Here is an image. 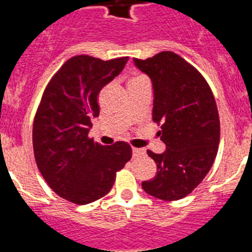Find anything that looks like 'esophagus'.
Masks as SVG:
<instances>
[{"label": "esophagus", "instance_id": "1", "mask_svg": "<svg viewBox=\"0 0 252 252\" xmlns=\"http://www.w3.org/2000/svg\"><path fill=\"white\" fill-rule=\"evenodd\" d=\"M132 154H133V157H139V155H144V154H145V150H144V149L133 148L132 149Z\"/></svg>", "mask_w": 252, "mask_h": 252}]
</instances>
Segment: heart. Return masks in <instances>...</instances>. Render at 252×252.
<instances>
[{
	"mask_svg": "<svg viewBox=\"0 0 252 252\" xmlns=\"http://www.w3.org/2000/svg\"><path fill=\"white\" fill-rule=\"evenodd\" d=\"M140 78H142V75H137V77H133L132 79H131L130 82H132V81H136V79H140Z\"/></svg>",
	"mask_w": 252,
	"mask_h": 252,
	"instance_id": "heart-1",
	"label": "heart"
}]
</instances>
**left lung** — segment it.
Masks as SVG:
<instances>
[{
    "label": "left lung",
    "mask_w": 252,
    "mask_h": 252,
    "mask_svg": "<svg viewBox=\"0 0 252 252\" xmlns=\"http://www.w3.org/2000/svg\"><path fill=\"white\" fill-rule=\"evenodd\" d=\"M133 63L154 87L153 121L166 146L162 154L148 150L157 175L142 182L148 194L178 201L194 190L212 168L220 144V116L203 75L173 51H161Z\"/></svg>",
    "instance_id": "8db88e82"
}]
</instances>
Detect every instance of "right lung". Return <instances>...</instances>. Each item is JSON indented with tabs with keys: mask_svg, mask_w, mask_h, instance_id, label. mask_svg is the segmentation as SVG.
Instances as JSON below:
<instances>
[{
	"mask_svg": "<svg viewBox=\"0 0 252 252\" xmlns=\"http://www.w3.org/2000/svg\"><path fill=\"white\" fill-rule=\"evenodd\" d=\"M127 60L70 58L53 75L37 107L32 125L35 161L48 186L72 203L104 197L116 173L132 157L127 142L103 146L88 135L92 120L99 115V92Z\"/></svg>",
	"mask_w": 252,
	"mask_h": 252,
	"instance_id": "right-lung-1",
	"label": "right lung"
}]
</instances>
